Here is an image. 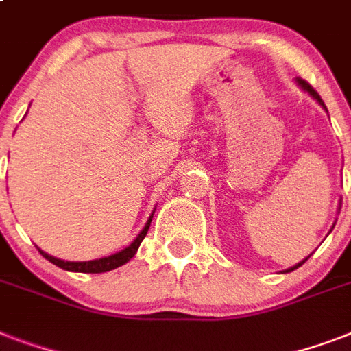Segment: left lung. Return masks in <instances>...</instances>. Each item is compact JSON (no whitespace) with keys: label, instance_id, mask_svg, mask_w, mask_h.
<instances>
[{"label":"left lung","instance_id":"8db88e82","mask_svg":"<svg viewBox=\"0 0 351 351\" xmlns=\"http://www.w3.org/2000/svg\"><path fill=\"white\" fill-rule=\"evenodd\" d=\"M297 84H299L300 87H302V89H304V90H308V93H310V95L313 96V98H315V100L319 101V104H321L322 107H326V106H324V101H322L321 96H319V93H317V90L313 89V87H311L310 84H308V82H304V80H297ZM306 261H308V258H304V261H302V262H299V264H297V266H293V267H291V269H288V271H293V269H297V267L302 266V264H304Z\"/></svg>","mask_w":351,"mask_h":351}]
</instances>
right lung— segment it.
Here are the masks:
<instances>
[{
    "instance_id": "right-lung-1",
    "label": "right lung",
    "mask_w": 351,
    "mask_h": 351,
    "mask_svg": "<svg viewBox=\"0 0 351 351\" xmlns=\"http://www.w3.org/2000/svg\"><path fill=\"white\" fill-rule=\"evenodd\" d=\"M151 220H153V215L149 217L147 224L145 228L142 230V233L138 234L134 242L131 245H127L125 250L118 251L114 255L111 256H104V258H98V261H89V262H65V261H60L56 256H51L47 255L45 251H41L40 253L45 256L47 261L52 262V264H56L58 267H62V269H67V271H80V273H104V271H111L114 267H120L123 266L125 262H129L134 256V253L138 251L140 244H142V240L145 239V234L149 231V226H151Z\"/></svg>"
}]
</instances>
